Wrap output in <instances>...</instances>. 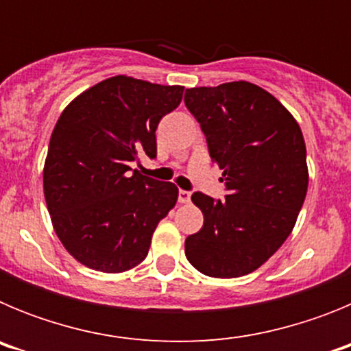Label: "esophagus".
<instances>
[{
	"mask_svg": "<svg viewBox=\"0 0 351 351\" xmlns=\"http://www.w3.org/2000/svg\"><path fill=\"white\" fill-rule=\"evenodd\" d=\"M191 200V193L186 190H179V202L188 204Z\"/></svg>",
	"mask_w": 351,
	"mask_h": 351,
	"instance_id": "esophagus-1",
	"label": "esophagus"
}]
</instances>
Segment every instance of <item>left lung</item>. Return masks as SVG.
Returning <instances> with one entry per match:
<instances>
[{
	"instance_id": "left-lung-1",
	"label": "left lung",
	"mask_w": 351,
	"mask_h": 351,
	"mask_svg": "<svg viewBox=\"0 0 351 351\" xmlns=\"http://www.w3.org/2000/svg\"><path fill=\"white\" fill-rule=\"evenodd\" d=\"M184 104L226 190L225 200L191 195L204 226L186 239V258L210 278L250 274L287 241L308 193L300 126L280 100L246 80L191 88Z\"/></svg>"
}]
</instances>
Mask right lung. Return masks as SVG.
<instances>
[{"label": "right lung", "mask_w": 351, "mask_h": 351, "mask_svg": "<svg viewBox=\"0 0 351 351\" xmlns=\"http://www.w3.org/2000/svg\"><path fill=\"white\" fill-rule=\"evenodd\" d=\"M182 91L116 75L61 112L43 165V195L56 235L86 267H135L178 202V186L142 176L132 163L156 156L158 123L179 107Z\"/></svg>", "instance_id": "right-lung-1"}]
</instances>
